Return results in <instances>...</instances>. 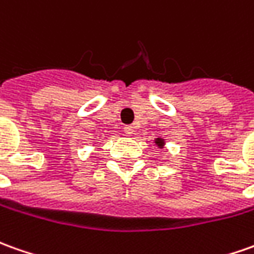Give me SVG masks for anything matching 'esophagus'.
Wrapping results in <instances>:
<instances>
[{
    "instance_id": "esophagus-1",
    "label": "esophagus",
    "mask_w": 254,
    "mask_h": 254,
    "mask_svg": "<svg viewBox=\"0 0 254 254\" xmlns=\"http://www.w3.org/2000/svg\"><path fill=\"white\" fill-rule=\"evenodd\" d=\"M124 132L127 134H133L134 132V127L132 125H127V127H124Z\"/></svg>"
}]
</instances>
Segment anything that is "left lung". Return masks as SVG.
Instances as JSON below:
<instances>
[{"label":"left lung","mask_w":254,"mask_h":254,"mask_svg":"<svg viewBox=\"0 0 254 254\" xmlns=\"http://www.w3.org/2000/svg\"><path fill=\"white\" fill-rule=\"evenodd\" d=\"M154 144H156L158 149H163L164 146H165V139H163V137H156L154 139Z\"/></svg>","instance_id":"8db88e82"}]
</instances>
